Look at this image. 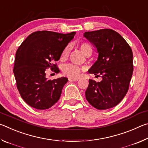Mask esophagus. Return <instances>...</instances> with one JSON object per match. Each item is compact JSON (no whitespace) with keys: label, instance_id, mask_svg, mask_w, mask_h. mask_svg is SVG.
I'll use <instances>...</instances> for the list:
<instances>
[{"label":"esophagus","instance_id":"esophagus-1","mask_svg":"<svg viewBox=\"0 0 148 148\" xmlns=\"http://www.w3.org/2000/svg\"><path fill=\"white\" fill-rule=\"evenodd\" d=\"M69 80L70 82H77L78 79L77 78H69Z\"/></svg>","mask_w":148,"mask_h":148}]
</instances>
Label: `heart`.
<instances>
[{"label":"heart","instance_id":"1","mask_svg":"<svg viewBox=\"0 0 148 148\" xmlns=\"http://www.w3.org/2000/svg\"><path fill=\"white\" fill-rule=\"evenodd\" d=\"M79 49L82 53L86 56H89L92 52V49L90 45L87 42H82L79 44ZM69 47H65L63 51L62 52L61 56V60L63 61L65 60L69 56ZM83 68H81L79 66L73 64H68L64 65L63 69H62V73L65 76L69 77L70 78H77L79 76Z\"/></svg>","mask_w":148,"mask_h":148}]
</instances>
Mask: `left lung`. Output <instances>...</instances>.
Segmentation results:
<instances>
[{"label":"left lung","mask_w":148,"mask_h":148,"mask_svg":"<svg viewBox=\"0 0 148 148\" xmlns=\"http://www.w3.org/2000/svg\"><path fill=\"white\" fill-rule=\"evenodd\" d=\"M84 36L97 47V61L88 72L102 81L89 79L86 91L89 103L98 110L118 104L129 90L133 72V54L126 40L118 32L104 29L86 32Z\"/></svg>","instance_id":"left-lung-1"}]
</instances>
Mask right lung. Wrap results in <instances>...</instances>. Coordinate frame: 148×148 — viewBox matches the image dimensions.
I'll return each mask as SVG.
<instances>
[{
	"label": "right lung",
	"mask_w": 148,
	"mask_h": 148,
	"mask_svg": "<svg viewBox=\"0 0 148 148\" xmlns=\"http://www.w3.org/2000/svg\"><path fill=\"white\" fill-rule=\"evenodd\" d=\"M75 34V32L61 34L48 31H36L18 47L14 74L19 94L30 106L46 110L59 101L68 79L62 77L47 79L46 70L50 68L59 73L56 61Z\"/></svg>",
	"instance_id": "add662e5"
}]
</instances>
